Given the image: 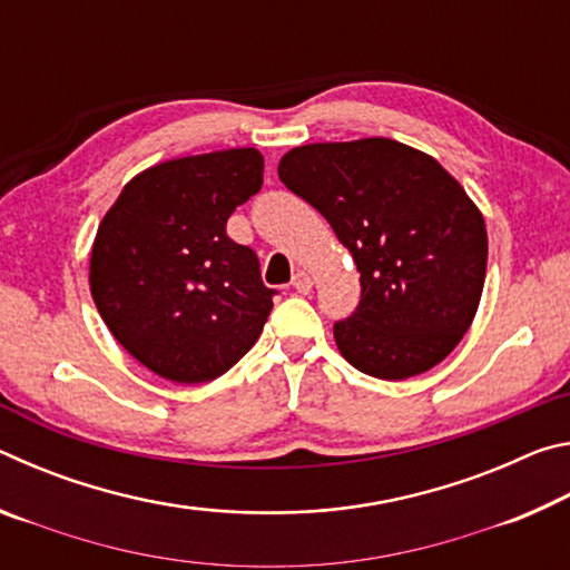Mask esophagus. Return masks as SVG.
<instances>
[{"label":"esophagus","instance_id":"obj_1","mask_svg":"<svg viewBox=\"0 0 570 570\" xmlns=\"http://www.w3.org/2000/svg\"><path fill=\"white\" fill-rule=\"evenodd\" d=\"M292 286L296 288L298 294H308V292H312V276L304 274V272H298V274H294V278H292Z\"/></svg>","mask_w":570,"mask_h":570}]
</instances>
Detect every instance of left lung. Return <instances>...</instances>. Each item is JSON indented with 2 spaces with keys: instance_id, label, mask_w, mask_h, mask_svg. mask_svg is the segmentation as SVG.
Segmentation results:
<instances>
[{
  "instance_id": "8db88e82",
  "label": "left lung",
  "mask_w": 570,
  "mask_h": 570,
  "mask_svg": "<svg viewBox=\"0 0 570 570\" xmlns=\"http://www.w3.org/2000/svg\"><path fill=\"white\" fill-rule=\"evenodd\" d=\"M278 178L330 220L362 276L360 306L334 324L344 360L377 380L445 360L478 312L488 266L485 220L460 183L390 138L294 148Z\"/></svg>"
}]
</instances>
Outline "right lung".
<instances>
[{"label": "right lung", "instance_id": "right-lung-1", "mask_svg": "<svg viewBox=\"0 0 570 570\" xmlns=\"http://www.w3.org/2000/svg\"><path fill=\"white\" fill-rule=\"evenodd\" d=\"M262 183L254 148L188 156L142 170L105 214L90 258L95 306L160 377L216 380L264 332L276 292L262 282L256 250L226 234Z\"/></svg>", "mask_w": 570, "mask_h": 570}]
</instances>
